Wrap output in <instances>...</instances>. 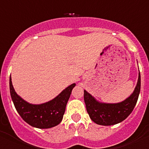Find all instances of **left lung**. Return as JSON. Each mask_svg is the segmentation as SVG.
<instances>
[{
    "label": "left lung",
    "mask_w": 149,
    "mask_h": 149,
    "mask_svg": "<svg viewBox=\"0 0 149 149\" xmlns=\"http://www.w3.org/2000/svg\"><path fill=\"white\" fill-rule=\"evenodd\" d=\"M140 81V73L139 72L137 84L133 93L119 103L99 102L92 95L84 90V101L90 119L95 123L105 126L113 125L125 120L131 113L137 102L141 86Z\"/></svg>",
    "instance_id": "left-lung-1"
}]
</instances>
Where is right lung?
I'll return each mask as SVG.
<instances>
[{
    "instance_id": "1",
    "label": "right lung",
    "mask_w": 149,
    "mask_h": 149,
    "mask_svg": "<svg viewBox=\"0 0 149 149\" xmlns=\"http://www.w3.org/2000/svg\"><path fill=\"white\" fill-rule=\"evenodd\" d=\"M75 84H72L63 90L54 99L41 104H33L27 102L18 95L13 88L11 76L10 90L12 100L18 114L30 125L37 128H51L61 122L65 107Z\"/></svg>"
}]
</instances>
